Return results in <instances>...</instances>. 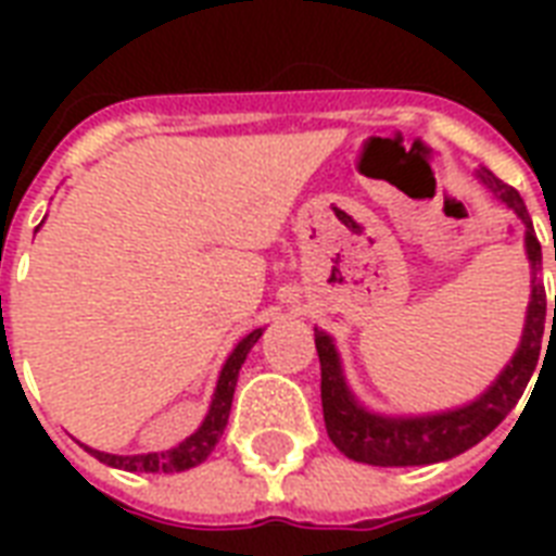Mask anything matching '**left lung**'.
I'll list each match as a JSON object with an SVG mask.
<instances>
[{
	"label": "left lung",
	"instance_id": "obj_1",
	"mask_svg": "<svg viewBox=\"0 0 556 556\" xmlns=\"http://www.w3.org/2000/svg\"><path fill=\"white\" fill-rule=\"evenodd\" d=\"M482 181L526 222V248L531 268H534V288H531L526 331H522L517 355L505 366L496 383L482 397H476L473 404L453 409V413L421 415V418H383V415L366 413L364 406L357 404L355 395L346 389L334 343L326 331L314 329V346L320 355L323 421H326L331 444L343 456L375 467H413L444 462V458L458 456L479 444L484 435H491L526 392L536 361H540V349L545 346V329H548L545 323L552 320V308L545 303V286L536 279V270L543 265V251H540V239L534 236V225H531L522 195L491 173H482ZM548 349H552V338H548ZM548 349H545V357H548Z\"/></svg>",
	"mask_w": 556,
	"mask_h": 556
}]
</instances>
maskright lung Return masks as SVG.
Instances as JSON below:
<instances>
[{"instance_id": "1", "label": "right lung", "mask_w": 556, "mask_h": 556, "mask_svg": "<svg viewBox=\"0 0 556 556\" xmlns=\"http://www.w3.org/2000/svg\"><path fill=\"white\" fill-rule=\"evenodd\" d=\"M262 338V329H253L248 338L233 349V355L227 357L225 369L218 375L216 392H213V404H210L207 418L201 421V427L192 432L190 439H185L176 447L164 450V453H143V456H112V453H100L91 450V456L117 470H129V473H178V470H190V467L201 465L204 458L216 450L218 439L227 427V415H230V404H233V389L239 369H242L244 357L253 349V343Z\"/></svg>"}]
</instances>
